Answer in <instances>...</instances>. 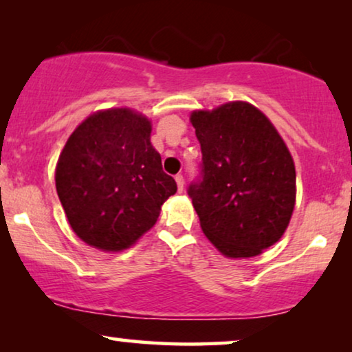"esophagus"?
<instances>
[{
    "instance_id": "34e87169",
    "label": "esophagus",
    "mask_w": 352,
    "mask_h": 352,
    "mask_svg": "<svg viewBox=\"0 0 352 352\" xmlns=\"http://www.w3.org/2000/svg\"><path fill=\"white\" fill-rule=\"evenodd\" d=\"M175 179H176V184H177V190H179V192L184 190V177H182V175H176Z\"/></svg>"
}]
</instances>
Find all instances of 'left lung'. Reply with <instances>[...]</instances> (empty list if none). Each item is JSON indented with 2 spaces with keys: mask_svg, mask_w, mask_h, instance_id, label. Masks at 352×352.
Masks as SVG:
<instances>
[{
  "mask_svg": "<svg viewBox=\"0 0 352 352\" xmlns=\"http://www.w3.org/2000/svg\"><path fill=\"white\" fill-rule=\"evenodd\" d=\"M190 123L201 176L187 194L200 228L224 256H256L282 237L295 208L290 152L266 115L242 100L195 110Z\"/></svg>",
  "mask_w": 352,
  "mask_h": 352,
  "instance_id": "1",
  "label": "left lung"
}]
</instances>
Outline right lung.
Returning a JSON list of instances; mask_svg holds the SVG:
<instances>
[{
	"mask_svg": "<svg viewBox=\"0 0 352 352\" xmlns=\"http://www.w3.org/2000/svg\"><path fill=\"white\" fill-rule=\"evenodd\" d=\"M152 124L131 109L89 115L70 134L56 166L70 228L91 247L122 252L153 228L177 186L151 144Z\"/></svg>",
	"mask_w": 352,
	"mask_h": 352,
	"instance_id": "add662e5",
	"label": "right lung"
}]
</instances>
